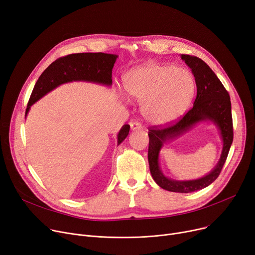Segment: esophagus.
Here are the masks:
<instances>
[{"instance_id": "34e87169", "label": "esophagus", "mask_w": 255, "mask_h": 255, "mask_svg": "<svg viewBox=\"0 0 255 255\" xmlns=\"http://www.w3.org/2000/svg\"><path fill=\"white\" fill-rule=\"evenodd\" d=\"M130 127H131V130H140L142 128L141 124L139 122H131L130 123Z\"/></svg>"}]
</instances>
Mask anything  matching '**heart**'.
I'll list each match as a JSON object with an SVG mask.
<instances>
[{"label": "heart", "instance_id": "b5f03b06", "mask_svg": "<svg viewBox=\"0 0 255 255\" xmlns=\"http://www.w3.org/2000/svg\"><path fill=\"white\" fill-rule=\"evenodd\" d=\"M124 90L133 99L142 101L145 120L158 126L170 124L185 115L195 95V78L173 64L148 62L129 71Z\"/></svg>", "mask_w": 255, "mask_h": 255}]
</instances>
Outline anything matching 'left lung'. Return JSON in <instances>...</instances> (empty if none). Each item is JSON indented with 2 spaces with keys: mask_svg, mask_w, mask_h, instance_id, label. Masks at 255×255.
Wrapping results in <instances>:
<instances>
[{
  "mask_svg": "<svg viewBox=\"0 0 255 255\" xmlns=\"http://www.w3.org/2000/svg\"><path fill=\"white\" fill-rule=\"evenodd\" d=\"M182 60L192 71L197 88L192 109L175 125L149 130L148 160L152 178L161 188L179 193L204 189L215 181L225 163L234 139L232 104L229 93L210 67L197 57L182 55ZM211 122L217 126L224 145L218 164L209 174L195 180L179 181L166 177L158 163L159 151L167 141L181 136L199 123Z\"/></svg>",
  "mask_w": 255,
  "mask_h": 255,
  "instance_id": "8db88e82",
  "label": "left lung"
}]
</instances>
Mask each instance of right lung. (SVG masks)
<instances>
[{"label": "right lung", "mask_w": 255, "mask_h": 255, "mask_svg": "<svg viewBox=\"0 0 255 255\" xmlns=\"http://www.w3.org/2000/svg\"><path fill=\"white\" fill-rule=\"evenodd\" d=\"M118 55L104 52L73 53L51 63L40 75L33 89L25 111V118L31 106L46 94L61 85L72 82H86L111 87L112 72ZM130 126L125 124L120 129L117 138L118 144L128 136Z\"/></svg>", "instance_id": "1"}]
</instances>
